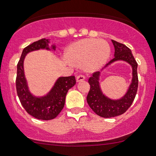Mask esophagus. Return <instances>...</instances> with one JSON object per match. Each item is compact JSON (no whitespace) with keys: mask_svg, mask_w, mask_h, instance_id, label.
I'll list each match as a JSON object with an SVG mask.
<instances>
[{"mask_svg":"<svg viewBox=\"0 0 156 156\" xmlns=\"http://www.w3.org/2000/svg\"><path fill=\"white\" fill-rule=\"evenodd\" d=\"M85 80V76H82V75H79V76H77L76 78V81L77 82H80V81H82V80Z\"/></svg>","mask_w":156,"mask_h":156,"instance_id":"esophagus-1","label":"esophagus"}]
</instances>
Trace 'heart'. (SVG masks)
Segmentation results:
<instances>
[{"mask_svg": "<svg viewBox=\"0 0 156 156\" xmlns=\"http://www.w3.org/2000/svg\"><path fill=\"white\" fill-rule=\"evenodd\" d=\"M111 48L103 39H84L71 44L67 48L66 58L69 63L83 66L87 71H95L108 61Z\"/></svg>", "mask_w": 156, "mask_h": 156, "instance_id": "1", "label": "heart"}]
</instances>
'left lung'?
<instances>
[{
    "label": "left lung",
    "instance_id": "obj_1",
    "mask_svg": "<svg viewBox=\"0 0 156 156\" xmlns=\"http://www.w3.org/2000/svg\"><path fill=\"white\" fill-rule=\"evenodd\" d=\"M114 47V58L105 64L106 68L111 64L117 61L128 62L132 67V80L126 94L118 100H112L103 94L100 86L101 72H95L89 78V83L90 90L87 94V103L92 111L98 116L104 118L114 117L121 115L129 108L133 102L138 89L137 62L134 58L132 52L126 45L112 40Z\"/></svg>",
    "mask_w": 156,
    "mask_h": 156
}]
</instances>
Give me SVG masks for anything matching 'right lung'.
<instances>
[{"label": "right lung", "instance_id": "obj_1", "mask_svg": "<svg viewBox=\"0 0 156 156\" xmlns=\"http://www.w3.org/2000/svg\"><path fill=\"white\" fill-rule=\"evenodd\" d=\"M49 42V39H42L25 48L17 67L16 89L20 101L27 113L42 120L53 119L58 115L64 106L68 90L76 83L75 76L60 77L46 95L36 97L30 92L23 68L25 57L31 51L40 49L51 50L48 44ZM51 50L55 51V44H52Z\"/></svg>", "mask_w": 156, "mask_h": 156}]
</instances>
